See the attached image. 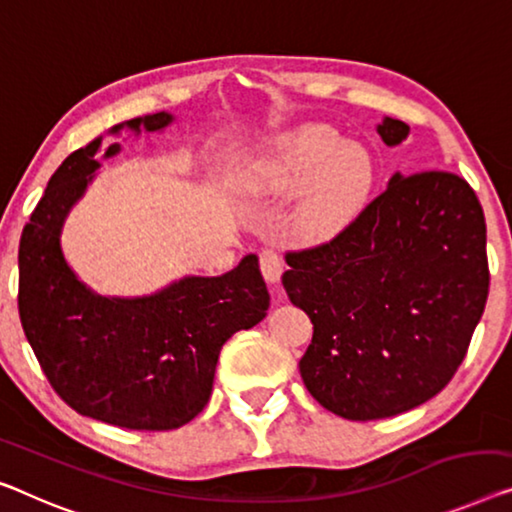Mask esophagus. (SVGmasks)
<instances>
[{
  "instance_id": "34e87169",
  "label": "esophagus",
  "mask_w": 512,
  "mask_h": 512,
  "mask_svg": "<svg viewBox=\"0 0 512 512\" xmlns=\"http://www.w3.org/2000/svg\"><path fill=\"white\" fill-rule=\"evenodd\" d=\"M259 269H262L266 282L278 285L282 271H285V262H282V257L276 250H262V253H259Z\"/></svg>"
}]
</instances>
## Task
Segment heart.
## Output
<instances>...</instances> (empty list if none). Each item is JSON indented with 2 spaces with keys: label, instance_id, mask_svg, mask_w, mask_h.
<instances>
[{
  "label": "heart",
  "instance_id": "b5f03b06",
  "mask_svg": "<svg viewBox=\"0 0 512 512\" xmlns=\"http://www.w3.org/2000/svg\"><path fill=\"white\" fill-rule=\"evenodd\" d=\"M375 179V158L368 149L310 124L287 135L255 167L248 186L276 197L301 190L292 213L294 232L305 241H326L361 216Z\"/></svg>",
  "mask_w": 512,
  "mask_h": 512
}]
</instances>
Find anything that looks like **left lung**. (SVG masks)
Listing matches in <instances>:
<instances>
[{"mask_svg":"<svg viewBox=\"0 0 512 512\" xmlns=\"http://www.w3.org/2000/svg\"><path fill=\"white\" fill-rule=\"evenodd\" d=\"M377 133L395 147L409 126L384 117ZM287 264L285 292L315 329L303 384L347 421L434 398L460 368L490 287L483 207L451 172H395L347 230Z\"/></svg>","mask_w":512,"mask_h":512,"instance_id":"1","label":"left lung"}]
</instances>
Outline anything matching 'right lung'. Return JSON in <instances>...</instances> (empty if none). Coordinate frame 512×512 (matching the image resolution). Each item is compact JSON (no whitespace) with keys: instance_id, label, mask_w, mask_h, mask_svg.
<instances>
[{"instance_id":"obj_1","label":"right lung","mask_w":512,"mask_h":512,"mask_svg":"<svg viewBox=\"0 0 512 512\" xmlns=\"http://www.w3.org/2000/svg\"><path fill=\"white\" fill-rule=\"evenodd\" d=\"M170 112L144 114L110 135L160 133ZM103 135L57 167L22 230L20 322L45 377L68 407L128 430H174L193 421L211 398L220 349L236 331L253 329L269 310L257 255L223 276H183L154 294L105 296L68 266L61 232L85 197L103 158Z\"/></svg>"}]
</instances>
